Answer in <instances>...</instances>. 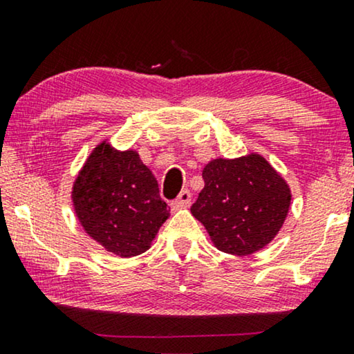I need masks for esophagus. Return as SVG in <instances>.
<instances>
[{
  "mask_svg": "<svg viewBox=\"0 0 354 354\" xmlns=\"http://www.w3.org/2000/svg\"><path fill=\"white\" fill-rule=\"evenodd\" d=\"M192 205V193L188 190H182L176 198V201L172 203V206L176 209H182V207H188Z\"/></svg>",
  "mask_w": 354,
  "mask_h": 354,
  "instance_id": "esophagus-1",
  "label": "esophagus"
}]
</instances>
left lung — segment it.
Masks as SVG:
<instances>
[{
  "label": "left lung",
  "instance_id": "8db88e82",
  "mask_svg": "<svg viewBox=\"0 0 354 354\" xmlns=\"http://www.w3.org/2000/svg\"><path fill=\"white\" fill-rule=\"evenodd\" d=\"M203 178L192 214L217 250L248 256L275 239L288 216L292 190L268 159L258 153L212 159Z\"/></svg>",
  "mask_w": 354,
  "mask_h": 354
}]
</instances>
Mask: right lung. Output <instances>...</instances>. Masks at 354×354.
Wrapping results in <instances>:
<instances>
[{
	"instance_id": "obj_1",
	"label": "right lung",
	"mask_w": 354,
	"mask_h": 354,
	"mask_svg": "<svg viewBox=\"0 0 354 354\" xmlns=\"http://www.w3.org/2000/svg\"><path fill=\"white\" fill-rule=\"evenodd\" d=\"M77 219L96 243L120 258L149 250L171 214L158 180L135 149L96 145L72 185Z\"/></svg>"
}]
</instances>
